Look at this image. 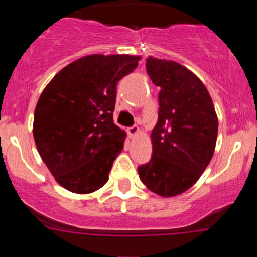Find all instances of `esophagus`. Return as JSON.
I'll use <instances>...</instances> for the list:
<instances>
[{
  "mask_svg": "<svg viewBox=\"0 0 257 257\" xmlns=\"http://www.w3.org/2000/svg\"><path fill=\"white\" fill-rule=\"evenodd\" d=\"M126 133H128V136L131 137V138H133V137H136L137 134L139 133V128L137 125L129 126V128L126 129Z\"/></svg>",
  "mask_w": 257,
  "mask_h": 257,
  "instance_id": "obj_1",
  "label": "esophagus"
}]
</instances>
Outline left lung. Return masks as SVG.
I'll use <instances>...</instances> for the list:
<instances>
[{"mask_svg":"<svg viewBox=\"0 0 257 257\" xmlns=\"http://www.w3.org/2000/svg\"><path fill=\"white\" fill-rule=\"evenodd\" d=\"M147 73L160 87L153 154L138 167L139 178L164 198L184 193L209 165L217 138V116L200 79L173 61L147 58Z\"/></svg>","mask_w":257,"mask_h":257,"instance_id":"obj_1","label":"left lung"}]
</instances>
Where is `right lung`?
Segmentation results:
<instances>
[{
  "label": "right lung",
  "mask_w": 257,
  "mask_h": 257,
  "mask_svg": "<svg viewBox=\"0 0 257 257\" xmlns=\"http://www.w3.org/2000/svg\"><path fill=\"white\" fill-rule=\"evenodd\" d=\"M139 59L129 54L82 57L43 89L33 138L49 172L67 190L89 194L108 181L126 136L113 121L116 84Z\"/></svg>",
  "instance_id": "obj_1"
}]
</instances>
